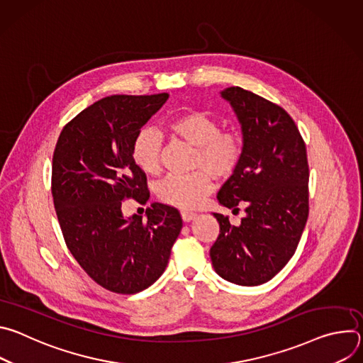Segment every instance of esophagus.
<instances>
[{
    "label": "esophagus",
    "instance_id": "1",
    "mask_svg": "<svg viewBox=\"0 0 363 363\" xmlns=\"http://www.w3.org/2000/svg\"><path fill=\"white\" fill-rule=\"evenodd\" d=\"M181 217H182V220H184L185 223H188V221L194 220V218L196 217V214L192 213V211H181Z\"/></svg>",
    "mask_w": 363,
    "mask_h": 363
}]
</instances>
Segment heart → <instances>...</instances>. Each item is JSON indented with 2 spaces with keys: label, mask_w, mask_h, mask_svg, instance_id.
<instances>
[{
  "label": "heart",
  "mask_w": 363,
  "mask_h": 363,
  "mask_svg": "<svg viewBox=\"0 0 363 363\" xmlns=\"http://www.w3.org/2000/svg\"><path fill=\"white\" fill-rule=\"evenodd\" d=\"M168 129L195 146L194 168L185 175L167 177L158 196L165 203L189 210L198 206L213 189V175L227 178L235 172L244 155V139L235 130H221L220 122L205 112L189 111L168 122ZM162 135L153 128H142L132 145L135 164L149 175L161 171Z\"/></svg>",
  "instance_id": "obj_1"
}]
</instances>
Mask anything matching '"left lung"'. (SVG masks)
<instances>
[{"label": "left lung", "mask_w": 363, "mask_h": 363, "mask_svg": "<svg viewBox=\"0 0 363 363\" xmlns=\"http://www.w3.org/2000/svg\"><path fill=\"white\" fill-rule=\"evenodd\" d=\"M242 130L244 155L218 191V202L245 217L238 227L214 213L220 235L210 250L217 274L240 286L272 280L293 257L308 216V165L304 140L290 115L276 103L227 87Z\"/></svg>", "instance_id": "left-lung-1"}]
</instances>
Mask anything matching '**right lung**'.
Listing matches in <instances>:
<instances>
[{"mask_svg": "<svg viewBox=\"0 0 363 363\" xmlns=\"http://www.w3.org/2000/svg\"><path fill=\"white\" fill-rule=\"evenodd\" d=\"M168 97H103L63 128L55 149L51 194L67 248L97 284L113 293L135 294L157 281L182 228L178 210L160 202L147 206L145 220L122 214L123 199H149L132 145Z\"/></svg>", "mask_w": 363, "mask_h": 363, "instance_id": "add662e5", "label": "right lung"}]
</instances>
